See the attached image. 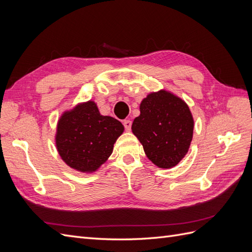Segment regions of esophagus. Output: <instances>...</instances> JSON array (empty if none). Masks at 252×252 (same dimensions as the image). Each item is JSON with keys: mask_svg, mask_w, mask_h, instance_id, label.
<instances>
[{"mask_svg": "<svg viewBox=\"0 0 252 252\" xmlns=\"http://www.w3.org/2000/svg\"><path fill=\"white\" fill-rule=\"evenodd\" d=\"M123 125H124V127H125V129L127 131H129L131 129V121H129V120H125L124 122H123Z\"/></svg>", "mask_w": 252, "mask_h": 252, "instance_id": "obj_1", "label": "esophagus"}]
</instances>
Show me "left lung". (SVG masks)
<instances>
[{"instance_id":"8db88e82","label":"left lung","mask_w":252,"mask_h":252,"mask_svg":"<svg viewBox=\"0 0 252 252\" xmlns=\"http://www.w3.org/2000/svg\"><path fill=\"white\" fill-rule=\"evenodd\" d=\"M131 129L150 161L161 168L179 164L188 152L193 119L187 104L165 90L144 98Z\"/></svg>"}]
</instances>
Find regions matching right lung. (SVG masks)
I'll return each instance as SVG.
<instances>
[{
    "label": "right lung",
    "mask_w": 252,
    "mask_h": 252,
    "mask_svg": "<svg viewBox=\"0 0 252 252\" xmlns=\"http://www.w3.org/2000/svg\"><path fill=\"white\" fill-rule=\"evenodd\" d=\"M123 130L120 121L102 116L95 103L89 101L61 117L56 136L57 148L71 168L91 172L110 157L113 144Z\"/></svg>",
    "instance_id": "obj_1"
}]
</instances>
